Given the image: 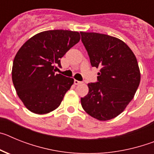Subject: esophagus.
<instances>
[{
  "mask_svg": "<svg viewBox=\"0 0 154 154\" xmlns=\"http://www.w3.org/2000/svg\"><path fill=\"white\" fill-rule=\"evenodd\" d=\"M74 83H75V85H79V84L82 83V82L78 81V80H75H75H74Z\"/></svg>",
  "mask_w": 154,
  "mask_h": 154,
  "instance_id": "1",
  "label": "esophagus"
}]
</instances>
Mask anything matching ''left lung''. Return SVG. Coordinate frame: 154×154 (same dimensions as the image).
<instances>
[{
    "mask_svg": "<svg viewBox=\"0 0 154 154\" xmlns=\"http://www.w3.org/2000/svg\"><path fill=\"white\" fill-rule=\"evenodd\" d=\"M92 67L99 68L98 82L89 83L81 98L87 113L100 121L116 117L134 97L140 82L135 55L120 39L104 34L80 32Z\"/></svg>",
    "mask_w": 154,
    "mask_h": 154,
    "instance_id": "left-lung-1",
    "label": "left lung"
}]
</instances>
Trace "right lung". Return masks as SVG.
<instances>
[{"instance_id": "right-lung-1", "label": "right lung", "mask_w": 154, "mask_h": 154, "mask_svg": "<svg viewBox=\"0 0 154 154\" xmlns=\"http://www.w3.org/2000/svg\"><path fill=\"white\" fill-rule=\"evenodd\" d=\"M80 40L77 31L49 30L28 39L16 54L12 81L24 106L34 113L56 109L74 82L72 78L55 74L60 58Z\"/></svg>"}]
</instances>
